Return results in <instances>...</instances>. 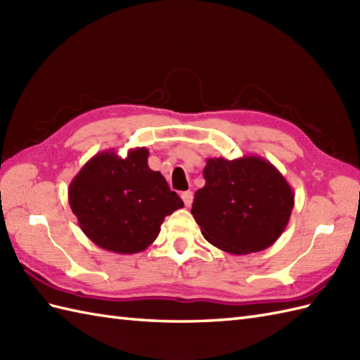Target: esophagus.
<instances>
[{"label": "esophagus", "mask_w": 360, "mask_h": 360, "mask_svg": "<svg viewBox=\"0 0 360 360\" xmlns=\"http://www.w3.org/2000/svg\"><path fill=\"white\" fill-rule=\"evenodd\" d=\"M181 198H182V201H184V204H186V207H190V205H192V201H193V193L192 192H182V195H181Z\"/></svg>", "instance_id": "obj_1"}]
</instances>
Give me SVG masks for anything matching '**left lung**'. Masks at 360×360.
Here are the masks:
<instances>
[{"label":"left lung","mask_w":360,"mask_h":360,"mask_svg":"<svg viewBox=\"0 0 360 360\" xmlns=\"http://www.w3.org/2000/svg\"><path fill=\"white\" fill-rule=\"evenodd\" d=\"M205 186L195 193L192 215L213 246L244 255L280 238L294 209V192L277 167L262 156L209 158Z\"/></svg>","instance_id":"obj_1"}]
</instances>
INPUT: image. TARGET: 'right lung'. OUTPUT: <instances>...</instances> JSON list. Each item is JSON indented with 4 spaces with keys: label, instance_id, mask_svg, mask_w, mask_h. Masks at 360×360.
Segmentation results:
<instances>
[{
    "label": "right lung",
    "instance_id": "add662e5",
    "mask_svg": "<svg viewBox=\"0 0 360 360\" xmlns=\"http://www.w3.org/2000/svg\"><path fill=\"white\" fill-rule=\"evenodd\" d=\"M148 150L127 156L114 148L91 158L74 176L68 200L88 238L105 250L131 255L158 238L167 215L184 207L159 172L148 167Z\"/></svg>",
    "mask_w": 360,
    "mask_h": 360
}]
</instances>
